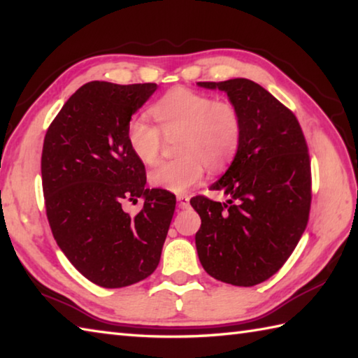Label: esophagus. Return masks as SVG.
<instances>
[{"mask_svg":"<svg viewBox=\"0 0 358 358\" xmlns=\"http://www.w3.org/2000/svg\"><path fill=\"white\" fill-rule=\"evenodd\" d=\"M177 201H178L180 208H187L189 206V196L187 195H178Z\"/></svg>","mask_w":358,"mask_h":358,"instance_id":"1","label":"esophagus"}]
</instances>
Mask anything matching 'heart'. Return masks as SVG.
Listing matches in <instances>:
<instances>
[{"label": "heart", "mask_w": 358, "mask_h": 358, "mask_svg": "<svg viewBox=\"0 0 358 358\" xmlns=\"http://www.w3.org/2000/svg\"><path fill=\"white\" fill-rule=\"evenodd\" d=\"M150 113L158 127L143 118L129 121L126 138L132 154L143 164H158L164 136L178 138L175 152L181 157L150 173L154 187L185 194L203 180L204 166L212 172L222 171L237 154L243 123L238 109L229 101H215L206 94L178 87L159 98Z\"/></svg>", "instance_id": "b5f03b06"}]
</instances>
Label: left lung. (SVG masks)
<instances>
[{
    "instance_id": "left-lung-1",
    "label": "left lung",
    "mask_w": 358,
    "mask_h": 358,
    "mask_svg": "<svg viewBox=\"0 0 358 358\" xmlns=\"http://www.w3.org/2000/svg\"><path fill=\"white\" fill-rule=\"evenodd\" d=\"M196 86L226 92L243 123L229 169L210 186L229 200L220 203L201 195L191 200L201 218L196 252L210 277L255 286L286 263L306 229L308 144L294 113L257 83L234 78Z\"/></svg>"
}]
</instances>
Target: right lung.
<instances>
[{
  "label": "right lung",
  "mask_w": 358,
  "mask_h": 358,
  "mask_svg": "<svg viewBox=\"0 0 358 358\" xmlns=\"http://www.w3.org/2000/svg\"><path fill=\"white\" fill-rule=\"evenodd\" d=\"M155 83L90 81L64 103L44 136L45 214L69 262L101 287H124L157 269L175 210V195L146 189V171L127 144L134 113ZM145 200L132 217L122 203Z\"/></svg>",
  "instance_id": "add662e5"
}]
</instances>
